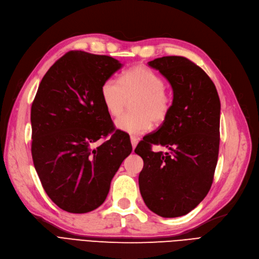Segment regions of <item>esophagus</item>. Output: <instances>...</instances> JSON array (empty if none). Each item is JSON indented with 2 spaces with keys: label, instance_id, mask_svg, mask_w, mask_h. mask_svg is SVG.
<instances>
[{
  "label": "esophagus",
  "instance_id": "34e87169",
  "mask_svg": "<svg viewBox=\"0 0 259 259\" xmlns=\"http://www.w3.org/2000/svg\"><path fill=\"white\" fill-rule=\"evenodd\" d=\"M131 143H132L133 149H135L136 146H137V143H138V138L135 137V136H131Z\"/></svg>",
  "mask_w": 259,
  "mask_h": 259
}]
</instances>
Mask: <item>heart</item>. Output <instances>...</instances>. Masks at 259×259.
Wrapping results in <instances>:
<instances>
[{
	"label": "heart",
	"mask_w": 259,
	"mask_h": 259,
	"mask_svg": "<svg viewBox=\"0 0 259 259\" xmlns=\"http://www.w3.org/2000/svg\"><path fill=\"white\" fill-rule=\"evenodd\" d=\"M101 100L109 115H120L128 99L134 112L123 114L115 125L128 134L139 135L148 131L152 122L159 125L169 116L172 98L164 88L163 78L144 65H135L125 72L121 81L110 77L103 81L100 88Z\"/></svg>",
	"instance_id": "obj_1"
}]
</instances>
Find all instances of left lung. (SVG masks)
<instances>
[{"instance_id":"obj_1","label":"left lung","mask_w":259,"mask_h":259,"mask_svg":"<svg viewBox=\"0 0 259 259\" xmlns=\"http://www.w3.org/2000/svg\"><path fill=\"white\" fill-rule=\"evenodd\" d=\"M169 80L173 102L156 133L146 135L135 152L144 160L138 183L146 206L163 218L184 215L210 190L220 143V100L212 80L184 57L148 62ZM161 144L170 153L152 151Z\"/></svg>"}]
</instances>
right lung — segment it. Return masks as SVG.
<instances>
[{
	"label": "right lung",
	"mask_w": 259,
	"mask_h": 259,
	"mask_svg": "<svg viewBox=\"0 0 259 259\" xmlns=\"http://www.w3.org/2000/svg\"><path fill=\"white\" fill-rule=\"evenodd\" d=\"M121 67L108 55L69 51L49 68L33 99L34 169L48 196L67 212L86 213L101 206L132 152L131 142L114 132L100 95L103 81Z\"/></svg>",
	"instance_id": "1"
}]
</instances>
